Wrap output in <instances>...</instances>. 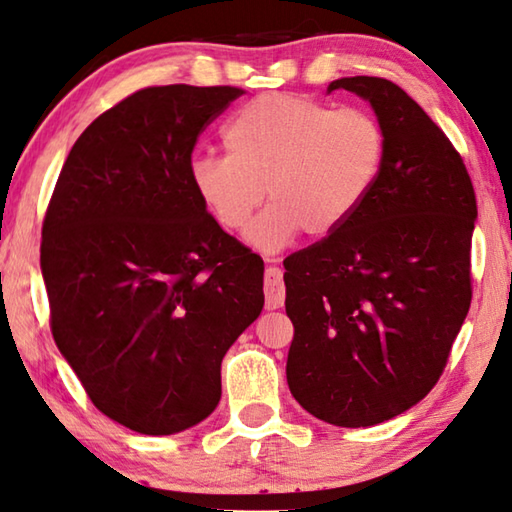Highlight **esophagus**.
I'll list each match as a JSON object with an SVG mask.
<instances>
[{
	"mask_svg": "<svg viewBox=\"0 0 512 512\" xmlns=\"http://www.w3.org/2000/svg\"><path fill=\"white\" fill-rule=\"evenodd\" d=\"M267 263H276L270 258ZM286 304V283H283V272L276 265H270L265 270V306L267 311H274V308H281Z\"/></svg>",
	"mask_w": 512,
	"mask_h": 512,
	"instance_id": "esophagus-1",
	"label": "esophagus"
}]
</instances>
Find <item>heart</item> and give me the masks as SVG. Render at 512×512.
I'll return each instance as SVG.
<instances>
[{"mask_svg": "<svg viewBox=\"0 0 512 512\" xmlns=\"http://www.w3.org/2000/svg\"><path fill=\"white\" fill-rule=\"evenodd\" d=\"M224 156L192 158L190 183L229 231L251 226L258 249L279 251L306 231L326 238L342 229L379 181L385 131L363 108H338L297 95H261L231 115Z\"/></svg>", "mask_w": 512, "mask_h": 512, "instance_id": "1", "label": "heart"}]
</instances>
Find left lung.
Listing matches in <instances>:
<instances>
[{"label":"left lung","mask_w":512,"mask_h":512,"mask_svg":"<svg viewBox=\"0 0 512 512\" xmlns=\"http://www.w3.org/2000/svg\"><path fill=\"white\" fill-rule=\"evenodd\" d=\"M385 131L372 195L331 236L295 251L286 313L288 385L335 426H374L429 395L472 301V179L438 124L397 83L345 77Z\"/></svg>","instance_id":"1"}]
</instances>
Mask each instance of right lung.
Returning <instances> with one entry per match:
<instances>
[{"label":"right lung","mask_w":512,"mask_h":512,"mask_svg":"<svg viewBox=\"0 0 512 512\" xmlns=\"http://www.w3.org/2000/svg\"><path fill=\"white\" fill-rule=\"evenodd\" d=\"M242 92L154 86L108 108L67 154L40 267L56 347L106 417L186 431L222 397V358L263 311V261L190 183L199 133Z\"/></svg>","instance_id":"right-lung-1"}]
</instances>
